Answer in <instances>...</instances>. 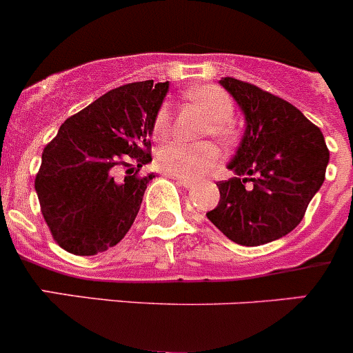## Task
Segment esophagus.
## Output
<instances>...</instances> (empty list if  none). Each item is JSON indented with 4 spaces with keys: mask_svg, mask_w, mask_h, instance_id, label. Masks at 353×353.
<instances>
[{
    "mask_svg": "<svg viewBox=\"0 0 353 353\" xmlns=\"http://www.w3.org/2000/svg\"><path fill=\"white\" fill-rule=\"evenodd\" d=\"M174 181H176V183H177V184H181V186L188 188V190H190V188H193V186H195V183H193V181H188V179H181V177H176V176H174Z\"/></svg>",
    "mask_w": 353,
    "mask_h": 353,
    "instance_id": "34e87169",
    "label": "esophagus"
}]
</instances>
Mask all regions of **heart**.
Returning <instances> with one entry per match:
<instances>
[{"mask_svg": "<svg viewBox=\"0 0 353 353\" xmlns=\"http://www.w3.org/2000/svg\"><path fill=\"white\" fill-rule=\"evenodd\" d=\"M188 99L196 104L209 118L207 132L221 141H230L233 137L232 117L235 106L233 101L223 88L214 85H202L188 92ZM170 130V111L167 106L158 110L153 121V136L157 139L167 137ZM221 153L214 144L200 143L190 144L174 141L165 144L157 154V165L165 174L181 177V179H199L203 174L219 163Z\"/></svg>", "mask_w": 353, "mask_h": 353, "instance_id": "1", "label": "heart"}]
</instances>
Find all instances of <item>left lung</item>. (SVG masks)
<instances>
[{"label": "left lung", "mask_w": 353, "mask_h": 353, "mask_svg": "<svg viewBox=\"0 0 353 353\" xmlns=\"http://www.w3.org/2000/svg\"><path fill=\"white\" fill-rule=\"evenodd\" d=\"M219 85L239 104L245 130L228 163L235 177L217 184L221 199L207 217L235 243L263 245L301 223L324 183L329 150L321 128L284 99L235 78Z\"/></svg>", "instance_id": "1"}]
</instances>
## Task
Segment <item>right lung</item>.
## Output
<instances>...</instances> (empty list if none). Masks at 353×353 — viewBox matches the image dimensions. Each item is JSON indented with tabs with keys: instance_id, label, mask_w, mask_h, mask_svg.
I'll list each match as a JSON object with an SVG mask.
<instances>
[{
	"instance_id": "right-lung-1",
	"label": "right lung",
	"mask_w": 353,
	"mask_h": 353,
	"mask_svg": "<svg viewBox=\"0 0 353 353\" xmlns=\"http://www.w3.org/2000/svg\"><path fill=\"white\" fill-rule=\"evenodd\" d=\"M167 92L169 81L153 80L110 90L69 117L45 146L34 188L64 251L94 256L127 235L154 177L137 172L151 161L153 121Z\"/></svg>"
}]
</instances>
